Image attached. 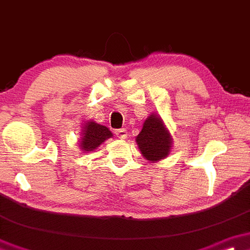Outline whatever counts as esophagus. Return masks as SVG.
<instances>
[{"label": "esophagus", "mask_w": 250, "mask_h": 250, "mask_svg": "<svg viewBox=\"0 0 250 250\" xmlns=\"http://www.w3.org/2000/svg\"><path fill=\"white\" fill-rule=\"evenodd\" d=\"M114 133L119 139H125L126 137H127V131H126L125 128H119V130H115Z\"/></svg>", "instance_id": "34e87169"}]
</instances>
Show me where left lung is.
<instances>
[{"mask_svg":"<svg viewBox=\"0 0 250 250\" xmlns=\"http://www.w3.org/2000/svg\"><path fill=\"white\" fill-rule=\"evenodd\" d=\"M143 156L147 161H158L168 156L171 138L162 120L151 114L144 122L143 128L136 139Z\"/></svg>","mask_w":250,"mask_h":250,"instance_id":"1","label":"left lung"}]
</instances>
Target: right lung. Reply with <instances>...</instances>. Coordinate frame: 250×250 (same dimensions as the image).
<instances>
[{"label": "right lung", "instance_id": "obj_1", "mask_svg": "<svg viewBox=\"0 0 250 250\" xmlns=\"http://www.w3.org/2000/svg\"><path fill=\"white\" fill-rule=\"evenodd\" d=\"M112 137V132L106 126L99 125L94 122H88L83 127V133L80 146L84 151H93L107 138Z\"/></svg>", "mask_w": 250, "mask_h": 250}]
</instances>
